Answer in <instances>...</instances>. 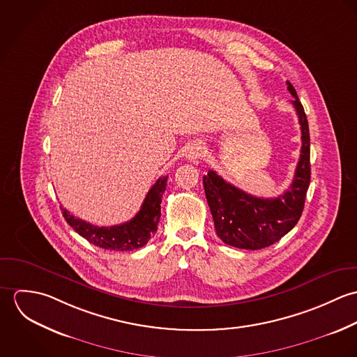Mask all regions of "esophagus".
<instances>
[{"instance_id":"esophagus-1","label":"esophagus","mask_w":357,"mask_h":357,"mask_svg":"<svg viewBox=\"0 0 357 357\" xmlns=\"http://www.w3.org/2000/svg\"><path fill=\"white\" fill-rule=\"evenodd\" d=\"M204 153V147L201 143H194L188 151H187V159L190 160H195L198 158H201Z\"/></svg>"}]
</instances>
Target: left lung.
Listing matches in <instances>:
<instances>
[{"instance_id":"left-lung-1","label":"left lung","mask_w":357,"mask_h":357,"mask_svg":"<svg viewBox=\"0 0 357 357\" xmlns=\"http://www.w3.org/2000/svg\"><path fill=\"white\" fill-rule=\"evenodd\" d=\"M293 105L301 125L303 147L287 191L278 198L253 197L227 183L214 170L204 176V194L218 238L234 248L258 250L279 242L298 222L310 183V137L304 107L294 86L287 81Z\"/></svg>"}]
</instances>
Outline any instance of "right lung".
Wrapping results in <instances>:
<instances>
[{
  "label": "right lung",
  "instance_id": "obj_1",
  "mask_svg": "<svg viewBox=\"0 0 357 357\" xmlns=\"http://www.w3.org/2000/svg\"><path fill=\"white\" fill-rule=\"evenodd\" d=\"M167 176L158 178L149 191L139 213L128 222L112 227H96L74 217L67 208L60 206L67 224L82 238L105 250L129 252L137 250L149 243L158 229L160 218V202L166 190Z\"/></svg>",
  "mask_w": 357,
  "mask_h": 357
}]
</instances>
